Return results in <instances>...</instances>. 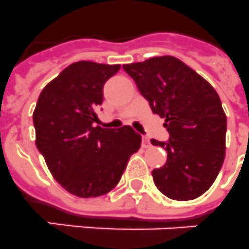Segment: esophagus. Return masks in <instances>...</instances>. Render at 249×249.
<instances>
[{"mask_svg": "<svg viewBox=\"0 0 249 249\" xmlns=\"http://www.w3.org/2000/svg\"><path fill=\"white\" fill-rule=\"evenodd\" d=\"M142 145L143 148H149L150 147V142L147 137H143V142H142Z\"/></svg>", "mask_w": 249, "mask_h": 249, "instance_id": "obj_1", "label": "esophagus"}]
</instances>
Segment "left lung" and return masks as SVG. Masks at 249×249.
Returning a JSON list of instances; mask_svg holds the SVG:
<instances>
[{
	"mask_svg": "<svg viewBox=\"0 0 249 249\" xmlns=\"http://www.w3.org/2000/svg\"><path fill=\"white\" fill-rule=\"evenodd\" d=\"M123 68L170 133L167 143L150 141L167 150L166 164L152 171L157 189L177 201L201 196L214 183L225 157L227 116L216 91L172 55Z\"/></svg>",
	"mask_w": 249,
	"mask_h": 249,
	"instance_id": "left-lung-1",
	"label": "left lung"
}]
</instances>
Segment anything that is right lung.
Listing matches in <instances>:
<instances>
[{
  "mask_svg": "<svg viewBox=\"0 0 249 249\" xmlns=\"http://www.w3.org/2000/svg\"><path fill=\"white\" fill-rule=\"evenodd\" d=\"M120 64L81 60L71 64L41 91L33 114L36 147L50 173L78 197H97L118 185L142 137L131 126L104 129L96 108L104 85Z\"/></svg>",
  "mask_w": 249,
  "mask_h": 249,
  "instance_id": "1",
  "label": "right lung"
}]
</instances>
